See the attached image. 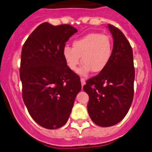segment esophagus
I'll list each match as a JSON object with an SVG mask.
<instances>
[{"mask_svg":"<svg viewBox=\"0 0 152 152\" xmlns=\"http://www.w3.org/2000/svg\"><path fill=\"white\" fill-rule=\"evenodd\" d=\"M80 81H81V85H82V87L84 86V84L86 83V80H85L84 78H81L80 79Z\"/></svg>","mask_w":152,"mask_h":152,"instance_id":"obj_1","label":"esophagus"}]
</instances>
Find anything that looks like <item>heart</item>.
<instances>
[{
	"label": "heart",
	"mask_w": 152,
	"mask_h": 152,
	"mask_svg": "<svg viewBox=\"0 0 152 152\" xmlns=\"http://www.w3.org/2000/svg\"><path fill=\"white\" fill-rule=\"evenodd\" d=\"M113 51V44L107 34L98 33H88L72 43V48L65 46L62 50V56L70 70L76 72L79 65H84L80 70L81 75H87L92 72H102L109 64Z\"/></svg>",
	"instance_id": "1"
}]
</instances>
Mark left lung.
Returning a JSON list of instances; mask_svg holds the SVG:
<instances>
[{"label":"left lung","mask_w":152,"mask_h":152,"mask_svg":"<svg viewBox=\"0 0 152 152\" xmlns=\"http://www.w3.org/2000/svg\"><path fill=\"white\" fill-rule=\"evenodd\" d=\"M108 27L114 40L110 62L83 86L89 95V115L94 123L103 127L115 125L127 114L134 98L135 78L129 41L120 29L110 24Z\"/></svg>","instance_id":"left-lung-1"}]
</instances>
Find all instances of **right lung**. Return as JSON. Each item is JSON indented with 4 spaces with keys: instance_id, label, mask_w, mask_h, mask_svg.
<instances>
[{
    "instance_id": "add662e5",
    "label": "right lung",
    "mask_w": 152,
    "mask_h": 152,
    "mask_svg": "<svg viewBox=\"0 0 152 152\" xmlns=\"http://www.w3.org/2000/svg\"><path fill=\"white\" fill-rule=\"evenodd\" d=\"M77 29L68 24L38 26L23 44L20 80L23 99L36 123L55 129L67 123L81 90L80 76L70 70L62 50Z\"/></svg>"
}]
</instances>
